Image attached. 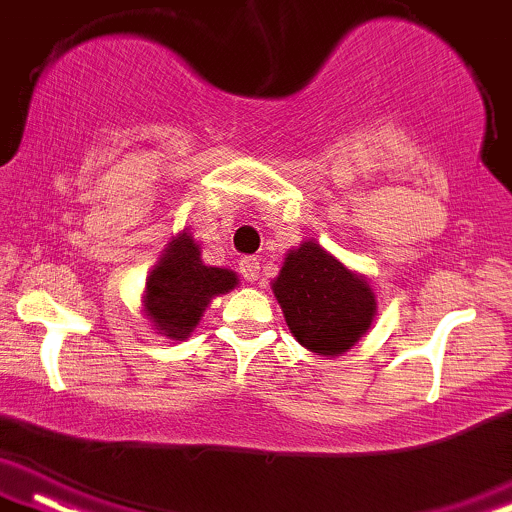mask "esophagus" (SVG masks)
I'll return each mask as SVG.
<instances>
[{
  "label": "esophagus",
  "instance_id": "34e87169",
  "mask_svg": "<svg viewBox=\"0 0 512 512\" xmlns=\"http://www.w3.org/2000/svg\"><path fill=\"white\" fill-rule=\"evenodd\" d=\"M239 273L246 282H256L258 277H261V263H258V258H244L242 263H239Z\"/></svg>",
  "mask_w": 512,
  "mask_h": 512
}]
</instances>
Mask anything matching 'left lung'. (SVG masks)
Instances as JSON below:
<instances>
[{
	"label": "left lung",
	"instance_id": "left-lung-1",
	"mask_svg": "<svg viewBox=\"0 0 512 512\" xmlns=\"http://www.w3.org/2000/svg\"><path fill=\"white\" fill-rule=\"evenodd\" d=\"M273 294L292 337L315 356L349 351L377 315L368 277L346 268L315 239L287 251Z\"/></svg>",
	"mask_w": 512,
	"mask_h": 512
}]
</instances>
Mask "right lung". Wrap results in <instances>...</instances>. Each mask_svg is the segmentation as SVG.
Wrapping results in <instances>:
<instances>
[{"mask_svg":"<svg viewBox=\"0 0 512 512\" xmlns=\"http://www.w3.org/2000/svg\"><path fill=\"white\" fill-rule=\"evenodd\" d=\"M239 285L235 270L206 266L192 232L182 230L166 244L144 285L142 313L161 337L187 339L220 294Z\"/></svg>","mask_w":512,"mask_h":512,"instance_id":"add662e5","label":"right lung"}]
</instances>
